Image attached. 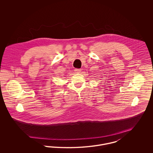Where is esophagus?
Returning <instances> with one entry per match:
<instances>
[{"instance_id":"esophagus-1","label":"esophagus","mask_w":153,"mask_h":153,"mask_svg":"<svg viewBox=\"0 0 153 153\" xmlns=\"http://www.w3.org/2000/svg\"><path fill=\"white\" fill-rule=\"evenodd\" d=\"M74 72L77 73H80V72H81V69H74Z\"/></svg>"}]
</instances>
